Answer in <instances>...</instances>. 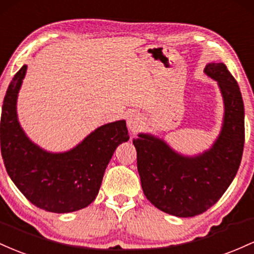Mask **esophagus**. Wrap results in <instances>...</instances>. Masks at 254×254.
Instances as JSON below:
<instances>
[{
	"label": "esophagus",
	"instance_id": "34e87169",
	"mask_svg": "<svg viewBox=\"0 0 254 254\" xmlns=\"http://www.w3.org/2000/svg\"><path fill=\"white\" fill-rule=\"evenodd\" d=\"M142 125V118L138 113H130L127 116V127L132 133L138 132Z\"/></svg>",
	"mask_w": 254,
	"mask_h": 254
}]
</instances>
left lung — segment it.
Segmentation results:
<instances>
[{
	"instance_id": "obj_1",
	"label": "left lung",
	"mask_w": 254,
	"mask_h": 254,
	"mask_svg": "<svg viewBox=\"0 0 254 254\" xmlns=\"http://www.w3.org/2000/svg\"><path fill=\"white\" fill-rule=\"evenodd\" d=\"M204 73L217 81L224 105L221 132L209 150L186 156L149 133L133 139L145 196L176 217L200 215L217 203L234 180L244 151L245 109L238 82L222 62L207 64Z\"/></svg>"
}]
</instances>
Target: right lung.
<instances>
[{
	"label": "right lung",
	"mask_w": 254,
	"mask_h": 254,
	"mask_svg": "<svg viewBox=\"0 0 254 254\" xmlns=\"http://www.w3.org/2000/svg\"><path fill=\"white\" fill-rule=\"evenodd\" d=\"M26 70L24 64L14 75L2 105L0 140L5 170L20 192L39 209L55 213L78 211L95 200L114 151L129 139L126 121L96 128L64 152L42 149L24 132L16 113Z\"/></svg>",
	"instance_id": "add662e5"
}]
</instances>
